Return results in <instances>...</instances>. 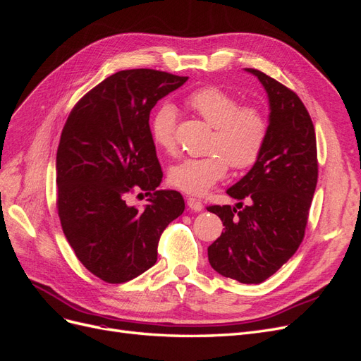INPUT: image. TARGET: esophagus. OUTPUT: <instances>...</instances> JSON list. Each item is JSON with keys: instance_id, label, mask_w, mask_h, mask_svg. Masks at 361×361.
<instances>
[{"instance_id": "34e87169", "label": "esophagus", "mask_w": 361, "mask_h": 361, "mask_svg": "<svg viewBox=\"0 0 361 361\" xmlns=\"http://www.w3.org/2000/svg\"><path fill=\"white\" fill-rule=\"evenodd\" d=\"M187 204H188L190 209L194 211V212H200L203 209V203L197 199H192V197L187 199Z\"/></svg>"}]
</instances>
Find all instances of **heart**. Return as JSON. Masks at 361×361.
I'll use <instances>...</instances> for the list:
<instances>
[{"mask_svg":"<svg viewBox=\"0 0 361 361\" xmlns=\"http://www.w3.org/2000/svg\"><path fill=\"white\" fill-rule=\"evenodd\" d=\"M188 106L197 113L214 133L203 158H187L169 173L174 188L191 195H202L223 180L228 164L235 170L255 166L265 149L269 123L265 113L255 105H239L233 94L215 85L192 92ZM150 135L162 150H176V110L170 104L159 105L150 120Z\"/></svg>","mask_w":361,"mask_h":361,"instance_id":"1","label":"heart"}]
</instances>
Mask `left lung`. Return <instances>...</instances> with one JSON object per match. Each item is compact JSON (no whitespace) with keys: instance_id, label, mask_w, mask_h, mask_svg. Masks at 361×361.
Returning <instances> with one entry per match:
<instances>
[{"instance_id":"left-lung-1","label":"left lung","mask_w":361,"mask_h":361,"mask_svg":"<svg viewBox=\"0 0 361 361\" xmlns=\"http://www.w3.org/2000/svg\"><path fill=\"white\" fill-rule=\"evenodd\" d=\"M269 97V133L264 152L245 176L227 190L236 199L207 206L223 221V233L207 248L211 267L245 285L262 283L295 255L304 239L318 182L313 122L298 94L257 69Z\"/></svg>"}]
</instances>
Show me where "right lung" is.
Wrapping results in <instances>:
<instances>
[{
  "label": "right lung",
  "instance_id": "add662e5",
  "mask_svg": "<svg viewBox=\"0 0 361 361\" xmlns=\"http://www.w3.org/2000/svg\"><path fill=\"white\" fill-rule=\"evenodd\" d=\"M187 80L155 69L120 71L75 104L61 130L60 223L78 260L106 283L129 281L154 267L162 232L185 209L180 192L157 190L162 170L149 117ZM143 190L151 203L130 207L128 194Z\"/></svg>",
  "mask_w": 361,
  "mask_h": 361
}]
</instances>
